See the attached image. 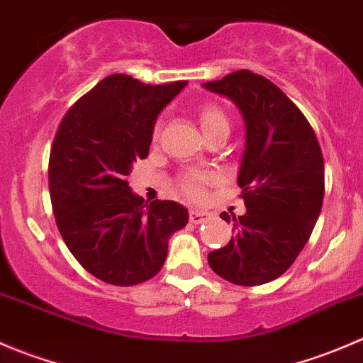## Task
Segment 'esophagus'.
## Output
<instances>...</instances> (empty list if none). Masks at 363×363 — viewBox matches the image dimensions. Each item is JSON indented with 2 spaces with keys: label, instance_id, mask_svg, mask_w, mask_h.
Listing matches in <instances>:
<instances>
[{
  "label": "esophagus",
  "instance_id": "34e87169",
  "mask_svg": "<svg viewBox=\"0 0 363 363\" xmlns=\"http://www.w3.org/2000/svg\"><path fill=\"white\" fill-rule=\"evenodd\" d=\"M208 219H211V214L207 211H189V221L195 223V225L208 221Z\"/></svg>",
  "mask_w": 363,
  "mask_h": 363
}]
</instances>
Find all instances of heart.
<instances>
[{"mask_svg": "<svg viewBox=\"0 0 363 363\" xmlns=\"http://www.w3.org/2000/svg\"><path fill=\"white\" fill-rule=\"evenodd\" d=\"M200 124H202V130H208V128L216 126V124H228V119H226L225 112L221 111L216 105H203L200 108ZM214 175L208 174H196V172H191V174L182 175L181 181H179V188H181V193L189 200H202L205 196V189L211 182H214Z\"/></svg>", "mask_w": 363, "mask_h": 363, "instance_id": "1", "label": "heart"}]
</instances>
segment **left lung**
<instances>
[{"mask_svg": "<svg viewBox=\"0 0 363 363\" xmlns=\"http://www.w3.org/2000/svg\"><path fill=\"white\" fill-rule=\"evenodd\" d=\"M205 89L226 96L246 123L239 186L246 214L233 221V237L208 252L211 269L239 286H258L283 276L309 240L325 195L321 147L309 121L269 79L239 69Z\"/></svg>", "mask_w": 363, "mask_h": 363, "instance_id": "8db88e82", "label": "left lung"}]
</instances>
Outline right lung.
I'll use <instances>...</instances> for the list:
<instances>
[{
    "label": "right lung",
    "mask_w": 363,
    "mask_h": 363,
    "mask_svg": "<svg viewBox=\"0 0 363 363\" xmlns=\"http://www.w3.org/2000/svg\"><path fill=\"white\" fill-rule=\"evenodd\" d=\"M186 84L151 86L113 73L65 113L56 131L49 158L56 225L77 262L108 284L155 277L170 235L188 225L181 203H144L126 181L131 164L147 158L160 112Z\"/></svg>",
    "instance_id": "1"
}]
</instances>
